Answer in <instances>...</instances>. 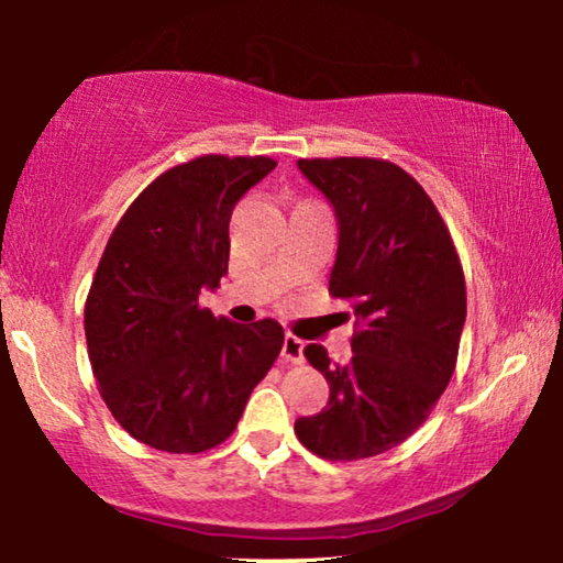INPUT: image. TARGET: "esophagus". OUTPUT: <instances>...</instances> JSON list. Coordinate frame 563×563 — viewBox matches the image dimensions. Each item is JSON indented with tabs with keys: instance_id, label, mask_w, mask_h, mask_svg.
<instances>
[{
	"instance_id": "34e87169",
	"label": "esophagus",
	"mask_w": 563,
	"mask_h": 563,
	"mask_svg": "<svg viewBox=\"0 0 563 563\" xmlns=\"http://www.w3.org/2000/svg\"><path fill=\"white\" fill-rule=\"evenodd\" d=\"M302 351H305V343L299 341L297 335H287V338H284L282 358L287 361V364H302V361H305Z\"/></svg>"
}]
</instances>
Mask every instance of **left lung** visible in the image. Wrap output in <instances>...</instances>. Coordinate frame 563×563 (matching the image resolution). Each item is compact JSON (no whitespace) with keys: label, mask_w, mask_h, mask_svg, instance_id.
Returning <instances> with one entry per match:
<instances>
[{"label":"left lung","mask_w":563,"mask_h":563,"mask_svg":"<svg viewBox=\"0 0 563 563\" xmlns=\"http://www.w3.org/2000/svg\"><path fill=\"white\" fill-rule=\"evenodd\" d=\"M333 205L338 253L330 295L353 307L345 366L318 343L305 356L330 384L322 412L295 433L314 456L358 461L395 449L428 420L456 368L466 282L433 199L382 158H299Z\"/></svg>","instance_id":"1"}]
</instances>
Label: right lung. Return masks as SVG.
<instances>
[{
    "label": "right lung",
    "mask_w": 563,
    "mask_h": 563,
    "mask_svg": "<svg viewBox=\"0 0 563 563\" xmlns=\"http://www.w3.org/2000/svg\"><path fill=\"white\" fill-rule=\"evenodd\" d=\"M276 161L199 156L145 187L91 282L84 330L112 418L168 453L220 445L284 345L276 320L238 325L199 305L228 274L230 214Z\"/></svg>",
    "instance_id": "obj_1"
}]
</instances>
